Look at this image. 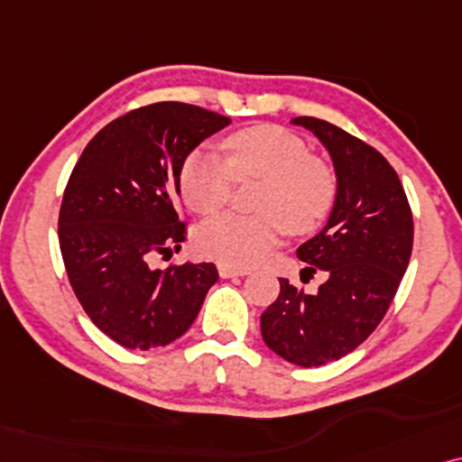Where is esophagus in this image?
<instances>
[{"label":"esophagus","instance_id":"esophagus-1","mask_svg":"<svg viewBox=\"0 0 462 462\" xmlns=\"http://www.w3.org/2000/svg\"><path fill=\"white\" fill-rule=\"evenodd\" d=\"M217 270H219V276H221V279H235V276H245V274H249V270H247V268L232 266V263H226V262H219V263H217Z\"/></svg>","mask_w":462,"mask_h":462}]
</instances>
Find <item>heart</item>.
I'll return each mask as SVG.
<instances>
[{
  "instance_id": "obj_1",
  "label": "heart",
  "mask_w": 462,
  "mask_h": 462,
  "mask_svg": "<svg viewBox=\"0 0 462 462\" xmlns=\"http://www.w3.org/2000/svg\"><path fill=\"white\" fill-rule=\"evenodd\" d=\"M226 160L211 152H194L183 162L180 188L196 213L224 208L245 177L266 180L257 200L262 215L224 213L205 221L196 232V247L232 266L260 262L285 227L293 235L315 230L336 200V175L329 164L310 156L309 145L285 128L263 125L224 139Z\"/></svg>"
}]
</instances>
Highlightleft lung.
Masks as SVG:
<instances>
[{"instance_id": "obj_1", "label": "left lung", "mask_w": 462, "mask_h": 462, "mask_svg": "<svg viewBox=\"0 0 462 462\" xmlns=\"http://www.w3.org/2000/svg\"><path fill=\"white\" fill-rule=\"evenodd\" d=\"M329 152L336 200L323 230L298 247L328 281L315 293L281 281V293L262 315V337L293 365L315 367L355 350L383 321L403 279L414 221L402 181L383 153L319 118H293Z\"/></svg>"}]
</instances>
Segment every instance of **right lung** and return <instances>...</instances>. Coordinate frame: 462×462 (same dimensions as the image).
<instances>
[{
    "label": "right lung",
    "mask_w": 462,
    "mask_h": 462,
    "mask_svg": "<svg viewBox=\"0 0 462 462\" xmlns=\"http://www.w3.org/2000/svg\"><path fill=\"white\" fill-rule=\"evenodd\" d=\"M227 125V116L188 103L133 109L92 137L67 181L59 215L67 276L90 321L122 346L181 337L217 281L215 263L153 270L150 260L181 249V167Z\"/></svg>",
    "instance_id": "1"
}]
</instances>
